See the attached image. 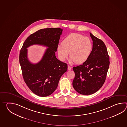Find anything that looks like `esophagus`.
<instances>
[{
  "mask_svg": "<svg viewBox=\"0 0 127 127\" xmlns=\"http://www.w3.org/2000/svg\"><path fill=\"white\" fill-rule=\"evenodd\" d=\"M71 69V67L69 66H68V67H67V70H70Z\"/></svg>",
  "mask_w": 127,
  "mask_h": 127,
  "instance_id": "esophagus-1",
  "label": "esophagus"
}]
</instances>
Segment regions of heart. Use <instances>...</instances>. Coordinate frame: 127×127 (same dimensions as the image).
<instances>
[{
    "mask_svg": "<svg viewBox=\"0 0 127 127\" xmlns=\"http://www.w3.org/2000/svg\"><path fill=\"white\" fill-rule=\"evenodd\" d=\"M93 44L89 38L77 33H72L57 47L60 60L64 61L70 53V61L80 64L86 61L92 53Z\"/></svg>",
    "mask_w": 127,
    "mask_h": 127,
    "instance_id": "1",
    "label": "heart"
}]
</instances>
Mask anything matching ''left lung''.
Listing matches in <instances>:
<instances>
[{
    "instance_id": "left-lung-1",
    "label": "left lung",
    "mask_w": 127,
    "mask_h": 127,
    "mask_svg": "<svg viewBox=\"0 0 127 127\" xmlns=\"http://www.w3.org/2000/svg\"><path fill=\"white\" fill-rule=\"evenodd\" d=\"M93 40L92 53L82 64L73 67V88L79 94L90 95L97 91L105 81L109 66V57L103 41L90 32Z\"/></svg>"
}]
</instances>
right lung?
<instances>
[{
  "label": "right lung",
  "mask_w": 127,
  "mask_h": 127,
  "mask_svg": "<svg viewBox=\"0 0 127 127\" xmlns=\"http://www.w3.org/2000/svg\"><path fill=\"white\" fill-rule=\"evenodd\" d=\"M63 30L60 28L39 30L27 38L20 50L19 63L24 82L31 91L39 96L46 97L53 94L60 78L67 71V64L55 56ZM33 44L48 48L42 59L36 64L30 63L27 55V48Z\"/></svg>",
  "instance_id": "1"
}]
</instances>
